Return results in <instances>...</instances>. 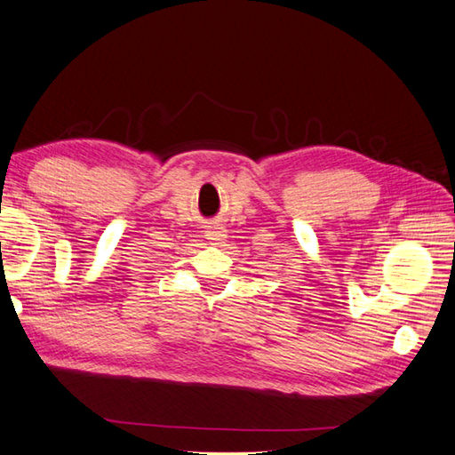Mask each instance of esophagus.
I'll return each mask as SVG.
<instances>
[{"label":"esophagus","instance_id":"obj_1","mask_svg":"<svg viewBox=\"0 0 455 455\" xmlns=\"http://www.w3.org/2000/svg\"><path fill=\"white\" fill-rule=\"evenodd\" d=\"M205 236H207V240H211V242H215V244H219L220 240H225V228L223 227H211V228H207L205 230Z\"/></svg>","mask_w":455,"mask_h":455}]
</instances>
